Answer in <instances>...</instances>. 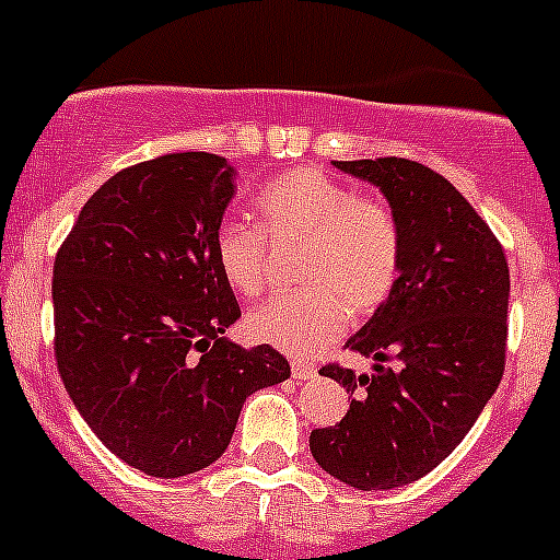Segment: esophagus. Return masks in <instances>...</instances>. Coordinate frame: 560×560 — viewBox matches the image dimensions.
Here are the masks:
<instances>
[{
	"mask_svg": "<svg viewBox=\"0 0 560 560\" xmlns=\"http://www.w3.org/2000/svg\"><path fill=\"white\" fill-rule=\"evenodd\" d=\"M292 376H295L298 382L314 380L316 365L314 363H303V360H292Z\"/></svg>",
	"mask_w": 560,
	"mask_h": 560,
	"instance_id": "1",
	"label": "esophagus"
}]
</instances>
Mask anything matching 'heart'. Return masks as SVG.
I'll use <instances>...</instances> for the list:
<instances>
[{
    "label": "heart",
    "mask_w": 560,
    "mask_h": 560,
    "mask_svg": "<svg viewBox=\"0 0 560 560\" xmlns=\"http://www.w3.org/2000/svg\"><path fill=\"white\" fill-rule=\"evenodd\" d=\"M259 228L222 219L213 257L238 295H257L268 281L270 246H303L306 292L270 298L246 316V332L295 358L319 352L358 319L389 301L404 268V230L387 200L358 195L316 167L276 175L257 195Z\"/></svg>",
    "instance_id": "obj_1"
}]
</instances>
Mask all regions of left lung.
Instances as JSON below:
<instances>
[{"mask_svg": "<svg viewBox=\"0 0 560 560\" xmlns=\"http://www.w3.org/2000/svg\"><path fill=\"white\" fill-rule=\"evenodd\" d=\"M336 167L385 191L404 230V268L389 301L347 341L376 360V374L322 369L352 404L341 422L312 431L308 444L330 477L389 490L433 471L499 387L510 268L493 230L431 167L400 156Z\"/></svg>", "mask_w": 560, "mask_h": 560, "instance_id": "1", "label": "left lung"}]
</instances>
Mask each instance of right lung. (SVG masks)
I'll return each instance as SVG.
<instances>
[{"label": "right lung", "mask_w": 560, "mask_h": 560, "mask_svg": "<svg viewBox=\"0 0 560 560\" xmlns=\"http://www.w3.org/2000/svg\"><path fill=\"white\" fill-rule=\"evenodd\" d=\"M233 195L224 156L138 162L89 197L56 252V369L100 442L149 477L211 466L248 395L290 376L268 343L222 338L241 316L213 257Z\"/></svg>", "instance_id": "right-lung-1"}]
</instances>
